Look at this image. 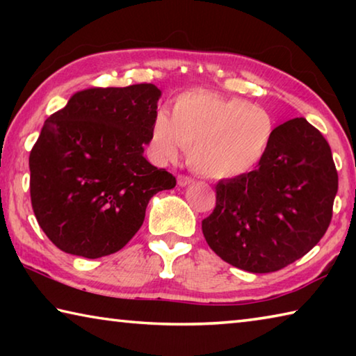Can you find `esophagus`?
Here are the masks:
<instances>
[{
  "mask_svg": "<svg viewBox=\"0 0 356 356\" xmlns=\"http://www.w3.org/2000/svg\"><path fill=\"white\" fill-rule=\"evenodd\" d=\"M193 182V179L190 176H185V174H179L177 176V184L180 186H185V185H190Z\"/></svg>",
  "mask_w": 356,
  "mask_h": 356,
  "instance_id": "34e87169",
  "label": "esophagus"
}]
</instances>
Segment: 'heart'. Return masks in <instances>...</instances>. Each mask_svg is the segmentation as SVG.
<instances>
[{
	"label": "heart",
	"instance_id": "b5f03b06",
	"mask_svg": "<svg viewBox=\"0 0 356 356\" xmlns=\"http://www.w3.org/2000/svg\"><path fill=\"white\" fill-rule=\"evenodd\" d=\"M275 122L261 106L206 89L180 94L171 119L160 111L150 127V146L163 160L188 150L191 170L210 180L240 177L261 163Z\"/></svg>",
	"mask_w": 356,
	"mask_h": 356
}]
</instances>
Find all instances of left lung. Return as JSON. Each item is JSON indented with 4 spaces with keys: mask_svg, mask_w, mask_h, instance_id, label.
<instances>
[{
    "mask_svg": "<svg viewBox=\"0 0 356 356\" xmlns=\"http://www.w3.org/2000/svg\"><path fill=\"white\" fill-rule=\"evenodd\" d=\"M202 234L222 261L270 273L321 242L333 216L337 171L321 131L305 118L275 129L256 170L220 180Z\"/></svg>",
    "mask_w": 356,
    "mask_h": 356,
    "instance_id": "left-lung-1",
    "label": "left lung"
}]
</instances>
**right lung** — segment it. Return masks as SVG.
Returning <instances> with one entry per match:
<instances>
[{"label": "right lung", "mask_w": 356, "mask_h": 356, "mask_svg": "<svg viewBox=\"0 0 356 356\" xmlns=\"http://www.w3.org/2000/svg\"><path fill=\"white\" fill-rule=\"evenodd\" d=\"M160 89L89 88L45 120L29 154L35 218L59 250L88 259L124 248L150 197L176 177L144 159Z\"/></svg>", "instance_id": "right-lung-1"}]
</instances>
